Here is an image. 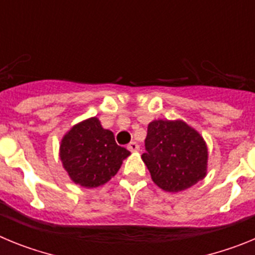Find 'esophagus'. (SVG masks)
<instances>
[{
    "instance_id": "obj_1",
    "label": "esophagus",
    "mask_w": 255,
    "mask_h": 255,
    "mask_svg": "<svg viewBox=\"0 0 255 255\" xmlns=\"http://www.w3.org/2000/svg\"><path fill=\"white\" fill-rule=\"evenodd\" d=\"M128 149H129L130 152H138L139 144L136 143V141H130L129 145H128Z\"/></svg>"
}]
</instances>
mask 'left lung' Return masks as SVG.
Returning <instances> with one entry per match:
<instances>
[{"label": "left lung", "instance_id": "8db88e82", "mask_svg": "<svg viewBox=\"0 0 255 255\" xmlns=\"http://www.w3.org/2000/svg\"><path fill=\"white\" fill-rule=\"evenodd\" d=\"M141 159L155 185L177 193L206 177L208 148L203 136L182 120H154L148 125Z\"/></svg>", "mask_w": 255, "mask_h": 255}]
</instances>
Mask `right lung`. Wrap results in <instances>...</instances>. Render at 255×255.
<instances>
[{
	"mask_svg": "<svg viewBox=\"0 0 255 255\" xmlns=\"http://www.w3.org/2000/svg\"><path fill=\"white\" fill-rule=\"evenodd\" d=\"M129 155V150L117 145L114 132L103 129L97 117L74 125L60 144V158L70 179L88 189L110 181Z\"/></svg>",
	"mask_w": 255,
	"mask_h": 255,
	"instance_id": "1",
	"label": "right lung"
}]
</instances>
